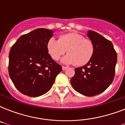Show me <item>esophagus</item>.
Here are the masks:
<instances>
[{"mask_svg":"<svg viewBox=\"0 0 125 125\" xmlns=\"http://www.w3.org/2000/svg\"><path fill=\"white\" fill-rule=\"evenodd\" d=\"M67 67L62 66V69H63V71H65V69H67Z\"/></svg>","mask_w":125,"mask_h":125,"instance_id":"esophagus-1","label":"esophagus"}]
</instances>
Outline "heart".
<instances>
[{
    "label": "heart",
    "mask_w": 125,
    "mask_h": 125,
    "mask_svg": "<svg viewBox=\"0 0 125 125\" xmlns=\"http://www.w3.org/2000/svg\"><path fill=\"white\" fill-rule=\"evenodd\" d=\"M47 49L54 60H59L67 50L68 54L62 59V62L78 66L87 64L95 52L93 42L75 32L61 35L58 40L51 38L47 43Z\"/></svg>",
    "instance_id": "1"
}]
</instances>
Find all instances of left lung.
<instances>
[{"label": "left lung", "mask_w": 125, "mask_h": 125, "mask_svg": "<svg viewBox=\"0 0 125 125\" xmlns=\"http://www.w3.org/2000/svg\"><path fill=\"white\" fill-rule=\"evenodd\" d=\"M87 36L94 44V54L87 64L75 68L71 83L80 94L92 97L103 93L113 82L117 53L112 42L97 32L89 30Z\"/></svg>", "instance_id": "obj_1"}]
</instances>
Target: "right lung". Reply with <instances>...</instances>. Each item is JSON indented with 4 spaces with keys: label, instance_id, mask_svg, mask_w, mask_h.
Here are the masks:
<instances>
[{
    "label": "right lung",
    "instance_id": "1",
    "mask_svg": "<svg viewBox=\"0 0 125 125\" xmlns=\"http://www.w3.org/2000/svg\"><path fill=\"white\" fill-rule=\"evenodd\" d=\"M52 33V30L38 28L21 36L11 48L9 75L24 95L39 97L48 92L62 70L47 51V43Z\"/></svg>",
    "mask_w": 125,
    "mask_h": 125
}]
</instances>
